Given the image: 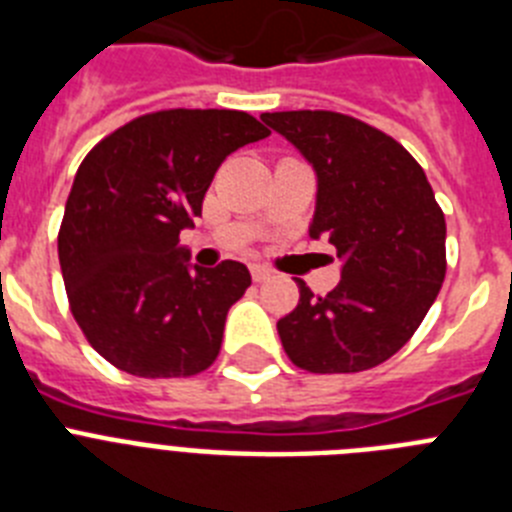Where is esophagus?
<instances>
[{
    "label": "esophagus",
    "instance_id": "34e87169",
    "mask_svg": "<svg viewBox=\"0 0 512 512\" xmlns=\"http://www.w3.org/2000/svg\"><path fill=\"white\" fill-rule=\"evenodd\" d=\"M251 277H253V282H266V279L271 277V271L266 269V266H261V264H253L251 266Z\"/></svg>",
    "mask_w": 512,
    "mask_h": 512
}]
</instances>
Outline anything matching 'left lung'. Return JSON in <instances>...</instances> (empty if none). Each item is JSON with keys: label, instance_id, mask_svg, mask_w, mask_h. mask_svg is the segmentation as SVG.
I'll use <instances>...</instances> for the list:
<instances>
[{"label": "left lung", "instance_id": "8db88e82", "mask_svg": "<svg viewBox=\"0 0 512 512\" xmlns=\"http://www.w3.org/2000/svg\"><path fill=\"white\" fill-rule=\"evenodd\" d=\"M261 120L305 156L318 179L310 238H328L341 282L277 323L300 369L364 372L397 354L431 310L446 277V220L425 171L382 130L325 110L266 112Z\"/></svg>", "mask_w": 512, "mask_h": 512}]
</instances>
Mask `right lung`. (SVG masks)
Instances as JSON below:
<instances>
[{"label": "right lung", "instance_id": "1", "mask_svg": "<svg viewBox=\"0 0 512 512\" xmlns=\"http://www.w3.org/2000/svg\"><path fill=\"white\" fill-rule=\"evenodd\" d=\"M269 130L238 110H164L135 117L87 153L58 233L71 312L99 356L135 377H192L220 354L241 261L189 264L194 228L225 156Z\"/></svg>", "mask_w": 512, "mask_h": 512}]
</instances>
